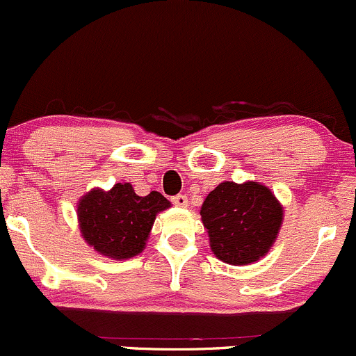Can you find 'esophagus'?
Returning a JSON list of instances; mask_svg holds the SVG:
<instances>
[{
  "label": "esophagus",
  "instance_id": "34e87169",
  "mask_svg": "<svg viewBox=\"0 0 356 356\" xmlns=\"http://www.w3.org/2000/svg\"><path fill=\"white\" fill-rule=\"evenodd\" d=\"M172 202H174L175 206H179V208H186V206H187V196H186V194H177V196L172 197Z\"/></svg>",
  "mask_w": 356,
  "mask_h": 356
}]
</instances>
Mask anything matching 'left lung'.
Instances as JSON below:
<instances>
[{
	"instance_id": "left-lung-1",
	"label": "left lung",
	"mask_w": 356,
	"mask_h": 356,
	"mask_svg": "<svg viewBox=\"0 0 356 356\" xmlns=\"http://www.w3.org/2000/svg\"><path fill=\"white\" fill-rule=\"evenodd\" d=\"M201 220L211 252L229 265H248L270 250L284 209L268 187L248 181L221 182L204 199Z\"/></svg>"
}]
</instances>
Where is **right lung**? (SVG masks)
<instances>
[{
	"mask_svg": "<svg viewBox=\"0 0 356 356\" xmlns=\"http://www.w3.org/2000/svg\"><path fill=\"white\" fill-rule=\"evenodd\" d=\"M170 208L157 191L138 196L130 182H118L113 189H92L77 204V220L83 238L97 253L115 260H127L145 248L155 216Z\"/></svg>",
	"mask_w": 356,
	"mask_h": 356,
	"instance_id": "obj_1",
	"label": "right lung"
}]
</instances>
